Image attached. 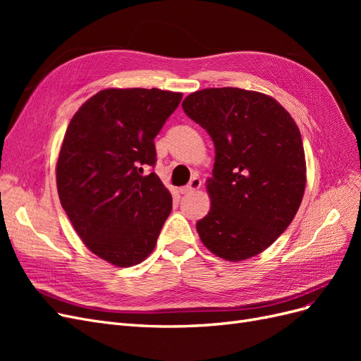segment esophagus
I'll use <instances>...</instances> for the list:
<instances>
[{
	"mask_svg": "<svg viewBox=\"0 0 361 361\" xmlns=\"http://www.w3.org/2000/svg\"><path fill=\"white\" fill-rule=\"evenodd\" d=\"M200 188H202V180H200L199 178H192L191 182L187 185V187L180 188V192H182V194H191V192L197 191V190H200Z\"/></svg>",
	"mask_w": 361,
	"mask_h": 361,
	"instance_id": "esophagus-1",
	"label": "esophagus"
}]
</instances>
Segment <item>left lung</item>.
<instances>
[{"label": "left lung", "mask_w": 361, "mask_h": 361, "mask_svg": "<svg viewBox=\"0 0 361 361\" xmlns=\"http://www.w3.org/2000/svg\"><path fill=\"white\" fill-rule=\"evenodd\" d=\"M185 114L211 135V209L197 221L204 247L241 262L267 250L286 231L301 204L305 158L300 129L268 94L223 87L185 97Z\"/></svg>", "instance_id": "8db88e82"}]
</instances>
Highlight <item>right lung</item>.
Listing matches in <instances>:
<instances>
[{
  "label": "right lung",
  "instance_id": "add662e5",
  "mask_svg": "<svg viewBox=\"0 0 361 361\" xmlns=\"http://www.w3.org/2000/svg\"><path fill=\"white\" fill-rule=\"evenodd\" d=\"M182 93L105 89L85 101L66 129L57 159L63 209L92 253L128 268L157 245L171 194L155 171L154 140Z\"/></svg>",
  "mask_w": 361,
  "mask_h": 361
}]
</instances>
